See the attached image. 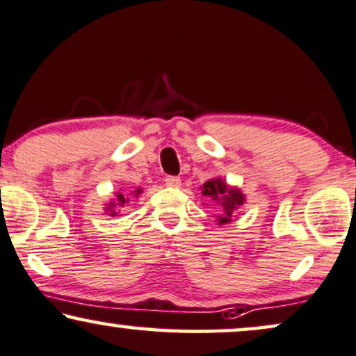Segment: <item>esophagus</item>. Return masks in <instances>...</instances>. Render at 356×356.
Returning a JSON list of instances; mask_svg holds the SVG:
<instances>
[{"label":"esophagus","instance_id":"esophagus-1","mask_svg":"<svg viewBox=\"0 0 356 356\" xmlns=\"http://www.w3.org/2000/svg\"><path fill=\"white\" fill-rule=\"evenodd\" d=\"M164 182H165V186H168V187H179V186H181V179L174 177V175H169V177H165Z\"/></svg>","mask_w":356,"mask_h":356}]
</instances>
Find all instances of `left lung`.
Instances as JSON below:
<instances>
[{"label":"left lung","instance_id":"8db88e82","mask_svg":"<svg viewBox=\"0 0 356 356\" xmlns=\"http://www.w3.org/2000/svg\"><path fill=\"white\" fill-rule=\"evenodd\" d=\"M202 193L203 197L211 198L213 202L221 207L222 215L218 216V222H220V225L229 222L233 215H236V211H238L245 202L244 193L241 192L239 188L227 186L221 177H215L211 179V181H207L203 184Z\"/></svg>","mask_w":356,"mask_h":356}]
</instances>
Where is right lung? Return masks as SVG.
Instances as JSON below:
<instances>
[{
  "instance_id": "obj_1",
  "label": "right lung",
  "mask_w": 356,
  "mask_h": 356,
  "mask_svg": "<svg viewBox=\"0 0 356 356\" xmlns=\"http://www.w3.org/2000/svg\"><path fill=\"white\" fill-rule=\"evenodd\" d=\"M141 193V188H136V191L134 192V195L135 197H138ZM130 202V198L129 197H125L123 195L122 192H117L115 193V198H113V200L111 202V203H107V207H106V211L108 213V215L111 216H117V208H120V207H125L127 203Z\"/></svg>"
}]
</instances>
